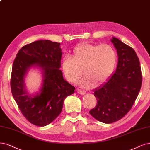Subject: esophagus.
Listing matches in <instances>:
<instances>
[{"label":"esophagus","mask_w":150,"mask_h":150,"mask_svg":"<svg viewBox=\"0 0 150 150\" xmlns=\"http://www.w3.org/2000/svg\"><path fill=\"white\" fill-rule=\"evenodd\" d=\"M77 92L78 94H81V95H84L86 94V92L82 91V90H81V89H77Z\"/></svg>","instance_id":"esophagus-1"}]
</instances>
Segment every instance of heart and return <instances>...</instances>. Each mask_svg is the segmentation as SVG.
<instances>
[{
	"label": "heart",
	"mask_w": 150,
	"mask_h": 150,
	"mask_svg": "<svg viewBox=\"0 0 150 150\" xmlns=\"http://www.w3.org/2000/svg\"><path fill=\"white\" fill-rule=\"evenodd\" d=\"M116 62V51L111 45L84 43L76 46L71 58L66 57L61 66L65 78L71 83L79 79L83 69L85 76L79 84L89 88L95 83L105 82L112 74Z\"/></svg>",
	"instance_id": "b5f03b06"
}]
</instances>
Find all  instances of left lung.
<instances>
[{
	"label": "left lung",
	"mask_w": 150,
	"mask_h": 150,
	"mask_svg": "<svg viewBox=\"0 0 150 150\" xmlns=\"http://www.w3.org/2000/svg\"><path fill=\"white\" fill-rule=\"evenodd\" d=\"M111 41L117 50V69L107 82L94 90L97 104L89 111L93 117L105 123L119 120L127 114L142 83L140 61L135 50L117 38Z\"/></svg>",
	"instance_id": "left-lung-1"
}]
</instances>
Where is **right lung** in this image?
<instances>
[{"label": "right lung", "mask_w": 150, "mask_h": 150, "mask_svg": "<svg viewBox=\"0 0 150 150\" xmlns=\"http://www.w3.org/2000/svg\"><path fill=\"white\" fill-rule=\"evenodd\" d=\"M60 43L39 40L20 49L12 66L10 86L14 99L29 122L39 127L48 125L62 111L65 98L75 87L66 81L61 67ZM38 65L44 72V84L40 95L30 97L24 87V76L28 67Z\"/></svg>", "instance_id": "right-lung-1"}]
</instances>
